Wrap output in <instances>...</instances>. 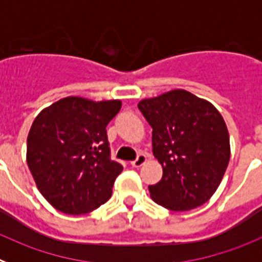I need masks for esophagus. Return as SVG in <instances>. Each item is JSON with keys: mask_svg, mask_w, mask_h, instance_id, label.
I'll list each match as a JSON object with an SVG mask.
<instances>
[{"mask_svg": "<svg viewBox=\"0 0 262 262\" xmlns=\"http://www.w3.org/2000/svg\"><path fill=\"white\" fill-rule=\"evenodd\" d=\"M147 160H148L147 155L139 154L138 157H136V160H134L133 163H131V165H133L134 168H139V166H142L144 163H147Z\"/></svg>", "mask_w": 262, "mask_h": 262, "instance_id": "obj_1", "label": "esophagus"}]
</instances>
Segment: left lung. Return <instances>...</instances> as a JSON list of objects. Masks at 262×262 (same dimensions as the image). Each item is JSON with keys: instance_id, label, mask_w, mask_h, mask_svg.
Returning a JSON list of instances; mask_svg holds the SVG:
<instances>
[{"instance_id": "8db88e82", "label": "left lung", "mask_w": 262, "mask_h": 262, "mask_svg": "<svg viewBox=\"0 0 262 262\" xmlns=\"http://www.w3.org/2000/svg\"><path fill=\"white\" fill-rule=\"evenodd\" d=\"M139 110L152 127V152L163 166L151 198L165 209L202 206L221 185L231 156L226 122L212 103L184 89L142 99Z\"/></svg>"}]
</instances>
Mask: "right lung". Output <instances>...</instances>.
Segmentation results:
<instances>
[{
	"mask_svg": "<svg viewBox=\"0 0 262 262\" xmlns=\"http://www.w3.org/2000/svg\"><path fill=\"white\" fill-rule=\"evenodd\" d=\"M120 107L119 99L66 97L34 119L27 165L38 190L56 210L86 214L110 200L123 166L111 160L106 126Z\"/></svg>",
	"mask_w": 262,
	"mask_h": 262,
	"instance_id": "obj_1",
	"label": "right lung"
}]
</instances>
